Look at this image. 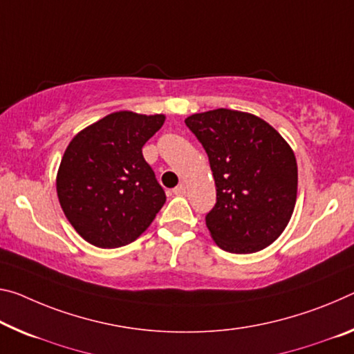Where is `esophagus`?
<instances>
[{"label":"esophagus","instance_id":"1","mask_svg":"<svg viewBox=\"0 0 354 354\" xmlns=\"http://www.w3.org/2000/svg\"><path fill=\"white\" fill-rule=\"evenodd\" d=\"M173 194H175V195H184V194H186V186H184V184H178V186L173 189Z\"/></svg>","mask_w":354,"mask_h":354}]
</instances>
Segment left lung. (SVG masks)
I'll return each mask as SVG.
<instances>
[{
    "mask_svg": "<svg viewBox=\"0 0 354 354\" xmlns=\"http://www.w3.org/2000/svg\"><path fill=\"white\" fill-rule=\"evenodd\" d=\"M216 181L205 221L218 248L252 254L274 243L293 214L298 165L288 143L258 116L217 109L189 116Z\"/></svg>",
    "mask_w": 354,
    "mask_h": 354,
    "instance_id": "8db88e82",
    "label": "left lung"
}]
</instances>
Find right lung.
Returning <instances> with one entry per match:
<instances>
[{
	"label": "right lung",
	"mask_w": 354,
	"mask_h": 354,
	"mask_svg": "<svg viewBox=\"0 0 354 354\" xmlns=\"http://www.w3.org/2000/svg\"><path fill=\"white\" fill-rule=\"evenodd\" d=\"M164 121V115L116 111L72 138L56 192L67 221L88 243L102 249L131 244L164 206V189L142 153Z\"/></svg>",
	"instance_id": "add662e5"
}]
</instances>
